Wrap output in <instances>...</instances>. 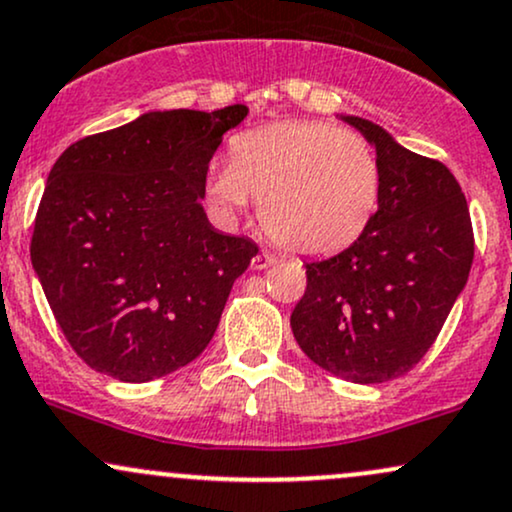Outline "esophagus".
I'll use <instances>...</instances> for the list:
<instances>
[{"label": "esophagus", "instance_id": "34e87169", "mask_svg": "<svg viewBox=\"0 0 512 512\" xmlns=\"http://www.w3.org/2000/svg\"><path fill=\"white\" fill-rule=\"evenodd\" d=\"M278 263V256L268 254V251H261V254H256L254 258H251V268L254 270H266L270 266H275Z\"/></svg>", "mask_w": 512, "mask_h": 512}]
</instances>
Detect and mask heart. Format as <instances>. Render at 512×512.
<instances>
[{"mask_svg": "<svg viewBox=\"0 0 512 512\" xmlns=\"http://www.w3.org/2000/svg\"><path fill=\"white\" fill-rule=\"evenodd\" d=\"M381 170L369 143L323 122H280L232 141L230 162L208 172V196L225 215L254 198L263 230L297 254L352 244L378 206Z\"/></svg>", "mask_w": 512, "mask_h": 512, "instance_id": "heart-1", "label": "heart"}]
</instances>
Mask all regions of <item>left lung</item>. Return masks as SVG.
Listing matches in <instances>:
<instances>
[{"label":"left lung","instance_id":"8db88e82","mask_svg":"<svg viewBox=\"0 0 512 512\" xmlns=\"http://www.w3.org/2000/svg\"><path fill=\"white\" fill-rule=\"evenodd\" d=\"M376 148L378 210L357 242L306 263L292 333L311 362L352 383L405 376L434 345L465 290L474 232L458 179L386 129L342 117Z\"/></svg>","mask_w":512,"mask_h":512}]
</instances>
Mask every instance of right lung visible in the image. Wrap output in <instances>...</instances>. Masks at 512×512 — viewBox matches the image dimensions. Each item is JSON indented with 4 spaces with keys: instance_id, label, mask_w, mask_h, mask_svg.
<instances>
[{
    "instance_id": "obj_1",
    "label": "right lung",
    "mask_w": 512,
    "mask_h": 512,
    "mask_svg": "<svg viewBox=\"0 0 512 512\" xmlns=\"http://www.w3.org/2000/svg\"><path fill=\"white\" fill-rule=\"evenodd\" d=\"M249 114L146 112L71 143L47 177L30 261L90 369L146 383L208 347L258 246L213 230L201 201L222 134Z\"/></svg>"
}]
</instances>
